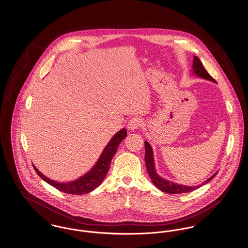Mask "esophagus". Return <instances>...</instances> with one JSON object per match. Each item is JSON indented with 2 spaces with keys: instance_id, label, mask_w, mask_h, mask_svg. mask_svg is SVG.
<instances>
[{
  "instance_id": "esophagus-1",
  "label": "esophagus",
  "mask_w": 248,
  "mask_h": 248,
  "mask_svg": "<svg viewBox=\"0 0 248 248\" xmlns=\"http://www.w3.org/2000/svg\"><path fill=\"white\" fill-rule=\"evenodd\" d=\"M140 125H141L140 119L135 117V118H132L131 120H129V122L127 124V128L130 131H135V130L139 129V127Z\"/></svg>"
}]
</instances>
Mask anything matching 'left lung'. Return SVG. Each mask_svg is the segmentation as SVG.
Listing matches in <instances>:
<instances>
[{"label":"left lung","mask_w":248,"mask_h":248,"mask_svg":"<svg viewBox=\"0 0 248 248\" xmlns=\"http://www.w3.org/2000/svg\"><path fill=\"white\" fill-rule=\"evenodd\" d=\"M192 74L196 75L197 77L210 81L213 83H216L215 79H213L210 76V74L206 71L204 69V67L202 66L200 59L197 57H193V62H192ZM145 163H146V167H147V171L150 175V177L152 178V181L154 184V186H156V188L161 189L162 191L169 193V194H178V193H185V192H190L192 190L199 189L202 185L207 184L210 180H212L214 177H216V175L217 174V172H216L213 176L209 177L208 179H206L204 182H202L200 185L197 186H186V185H182V184H177L175 182L169 181L167 179H165L164 177H160L155 169V163H154V151L153 148L151 146V144L148 141H145Z\"/></svg>","instance_id":"obj_1"}]
</instances>
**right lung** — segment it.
I'll use <instances>...</instances> for the list:
<instances>
[{
  "label": "right lung",
  "instance_id": "1",
  "mask_svg": "<svg viewBox=\"0 0 248 248\" xmlns=\"http://www.w3.org/2000/svg\"><path fill=\"white\" fill-rule=\"evenodd\" d=\"M127 132L125 128L120 130L117 132L107 144L104 148L102 154H100L98 160L96 161L95 165L89 170L86 174L82 176L73 181L69 182H58L53 179H50L45 175H43L35 166L36 173L39 177L44 179L48 184L53 186L54 188L59 189L62 192L69 193V194H75V195H82L85 193H89L96 189L104 180L107 173L109 169V165L113 156L116 154L120 143L126 137Z\"/></svg>",
  "mask_w": 248,
  "mask_h": 248
}]
</instances>
